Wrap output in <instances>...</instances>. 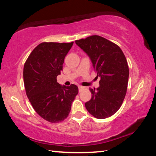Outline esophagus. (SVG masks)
Wrapping results in <instances>:
<instances>
[{
  "instance_id": "obj_1",
  "label": "esophagus",
  "mask_w": 156,
  "mask_h": 156,
  "mask_svg": "<svg viewBox=\"0 0 156 156\" xmlns=\"http://www.w3.org/2000/svg\"><path fill=\"white\" fill-rule=\"evenodd\" d=\"M78 89H79V91H80L83 89H84V87H83V86H78Z\"/></svg>"
}]
</instances>
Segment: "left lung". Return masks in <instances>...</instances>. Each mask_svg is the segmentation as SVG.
I'll return each instance as SVG.
<instances>
[{
  "label": "left lung",
  "mask_w": 156,
  "mask_h": 156,
  "mask_svg": "<svg viewBox=\"0 0 156 156\" xmlns=\"http://www.w3.org/2000/svg\"><path fill=\"white\" fill-rule=\"evenodd\" d=\"M91 58L100 87L90 88L91 98L85 103L89 113L105 119L118 112L125 98L129 70L126 57L117 44L103 37L94 35L76 41Z\"/></svg>",
  "instance_id": "8db88e82"
}]
</instances>
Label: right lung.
<instances>
[{"label": "right lung", "mask_w": 156, "mask_h": 156, "mask_svg": "<svg viewBox=\"0 0 156 156\" xmlns=\"http://www.w3.org/2000/svg\"><path fill=\"white\" fill-rule=\"evenodd\" d=\"M73 43H42L31 52L24 65L23 80L28 99L35 112L51 123L67 118L78 94L75 84L61 86L56 79Z\"/></svg>", "instance_id": "add662e5"}]
</instances>
